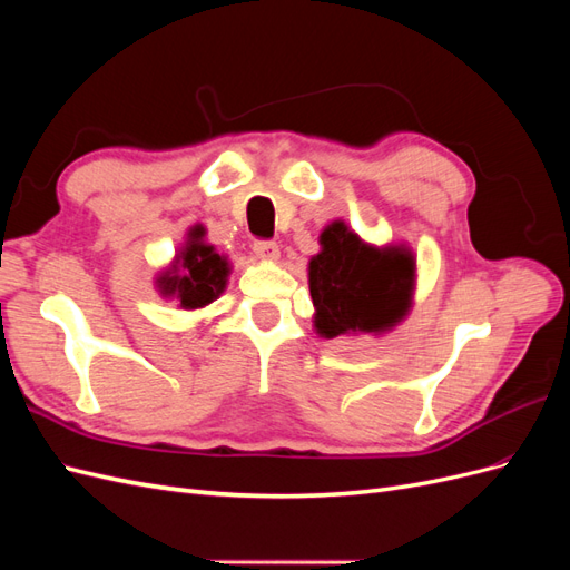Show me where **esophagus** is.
<instances>
[{"label": "esophagus", "instance_id": "obj_1", "mask_svg": "<svg viewBox=\"0 0 570 570\" xmlns=\"http://www.w3.org/2000/svg\"><path fill=\"white\" fill-rule=\"evenodd\" d=\"M252 249H254L256 258H262V262H278V256H281L278 245L271 243V239H256Z\"/></svg>", "mask_w": 570, "mask_h": 570}]
</instances>
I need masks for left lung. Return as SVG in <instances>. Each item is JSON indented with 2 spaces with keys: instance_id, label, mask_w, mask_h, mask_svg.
<instances>
[{
  "instance_id": "left-lung-1",
  "label": "left lung",
  "mask_w": 570,
  "mask_h": 570,
  "mask_svg": "<svg viewBox=\"0 0 570 570\" xmlns=\"http://www.w3.org/2000/svg\"><path fill=\"white\" fill-rule=\"evenodd\" d=\"M318 243L308 292L321 337L383 335L406 318L416 287V258L406 245H368L344 220L325 226Z\"/></svg>"
}]
</instances>
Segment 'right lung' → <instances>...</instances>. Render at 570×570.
<instances>
[{
  "label": "right lung",
  "instance_id": "1",
  "mask_svg": "<svg viewBox=\"0 0 570 570\" xmlns=\"http://www.w3.org/2000/svg\"><path fill=\"white\" fill-rule=\"evenodd\" d=\"M204 226H193L187 230L185 245L178 249L174 264L159 273L157 289L164 299H176L185 312L209 306L223 295L233 271L228 256L204 243Z\"/></svg>",
  "mask_w": 570,
  "mask_h": 570
}]
</instances>
